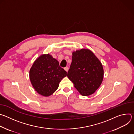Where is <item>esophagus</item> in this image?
<instances>
[{"instance_id": "34e87169", "label": "esophagus", "mask_w": 134, "mask_h": 134, "mask_svg": "<svg viewBox=\"0 0 134 134\" xmlns=\"http://www.w3.org/2000/svg\"><path fill=\"white\" fill-rule=\"evenodd\" d=\"M64 69L67 72L68 71V67H65L64 68Z\"/></svg>"}]
</instances>
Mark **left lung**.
Masks as SVG:
<instances>
[{
  "label": "left lung",
  "instance_id": "obj_1",
  "mask_svg": "<svg viewBox=\"0 0 134 134\" xmlns=\"http://www.w3.org/2000/svg\"><path fill=\"white\" fill-rule=\"evenodd\" d=\"M67 77L81 95L88 96L96 91L102 83V65L91 50H77L72 52Z\"/></svg>",
  "mask_w": 134,
  "mask_h": 134
}]
</instances>
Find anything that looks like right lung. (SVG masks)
Listing matches in <instances>:
<instances>
[{"label":"right lung","mask_w":134,"mask_h":134,"mask_svg":"<svg viewBox=\"0 0 134 134\" xmlns=\"http://www.w3.org/2000/svg\"><path fill=\"white\" fill-rule=\"evenodd\" d=\"M67 72L59 62L49 54L40 56L30 70V79L35 90L44 97H49L58 88Z\"/></svg>","instance_id":"1"}]
</instances>
